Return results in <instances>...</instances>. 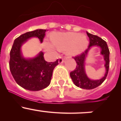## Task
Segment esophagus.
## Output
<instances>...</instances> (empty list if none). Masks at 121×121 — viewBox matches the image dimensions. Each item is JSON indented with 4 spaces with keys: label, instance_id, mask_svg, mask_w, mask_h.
<instances>
[{
    "label": "esophagus",
    "instance_id": "1",
    "mask_svg": "<svg viewBox=\"0 0 121 121\" xmlns=\"http://www.w3.org/2000/svg\"><path fill=\"white\" fill-rule=\"evenodd\" d=\"M63 61H64V58L61 57H60L59 60H58V63H59L60 64H61V63H63Z\"/></svg>",
    "mask_w": 121,
    "mask_h": 121
}]
</instances>
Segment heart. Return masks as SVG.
<instances>
[{
  "instance_id": "obj_1",
  "label": "heart",
  "mask_w": 121,
  "mask_h": 121,
  "mask_svg": "<svg viewBox=\"0 0 121 121\" xmlns=\"http://www.w3.org/2000/svg\"><path fill=\"white\" fill-rule=\"evenodd\" d=\"M52 41L57 48L59 49L67 48L68 53L71 54H77L83 52L86 48L88 43L86 36L73 32L54 35L52 37ZM53 45L48 41H45L44 43L45 49L48 51L55 50Z\"/></svg>"
}]
</instances>
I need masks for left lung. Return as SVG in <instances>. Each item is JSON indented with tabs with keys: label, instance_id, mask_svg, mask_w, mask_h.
Listing matches in <instances>:
<instances>
[{
	"label": "left lung",
	"instance_id": "1",
	"mask_svg": "<svg viewBox=\"0 0 121 121\" xmlns=\"http://www.w3.org/2000/svg\"><path fill=\"white\" fill-rule=\"evenodd\" d=\"M86 34L90 39V44L87 49L84 51V52L74 57L77 63L76 68L74 71L71 72L69 75L74 84L78 87L85 90H92L101 85L107 78L109 67V50L106 41L101 38L88 32H86ZM92 46H98L101 48V54L103 56L106 62V74L100 80H91L87 77L85 73L84 62L89 50Z\"/></svg>",
	"mask_w": 121,
	"mask_h": 121
}]
</instances>
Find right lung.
Returning <instances> with one entry per match:
<instances>
[{
    "label": "right lung",
    "mask_w": 121,
    "mask_h": 121,
    "mask_svg": "<svg viewBox=\"0 0 121 121\" xmlns=\"http://www.w3.org/2000/svg\"><path fill=\"white\" fill-rule=\"evenodd\" d=\"M47 30L37 29L20 35L14 40L10 52L9 67L14 80L18 85L30 91H39L47 87L52 80L54 68L58 60L46 61L42 52L33 58H25L21 53L23 43L31 37H37L43 41Z\"/></svg>",
    "instance_id": "right-lung-1"
}]
</instances>
